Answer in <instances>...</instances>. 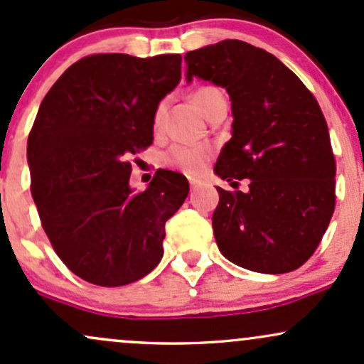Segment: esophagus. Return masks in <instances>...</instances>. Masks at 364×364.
I'll use <instances>...</instances> for the list:
<instances>
[{
  "label": "esophagus",
  "instance_id": "obj_1",
  "mask_svg": "<svg viewBox=\"0 0 364 364\" xmlns=\"http://www.w3.org/2000/svg\"><path fill=\"white\" fill-rule=\"evenodd\" d=\"M188 181H190V186H191V190H195L196 186H200V185H202V181H200L198 178H193V176H190V178H188Z\"/></svg>",
  "mask_w": 364,
  "mask_h": 364
}]
</instances>
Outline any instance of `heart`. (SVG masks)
Here are the masks:
<instances>
[{
  "mask_svg": "<svg viewBox=\"0 0 364 364\" xmlns=\"http://www.w3.org/2000/svg\"><path fill=\"white\" fill-rule=\"evenodd\" d=\"M193 99L196 106L200 107V111L205 116L210 114V111L214 109L215 106H219L220 102H225L223 90L212 85L196 89L193 92ZM166 106H168V102L161 101L156 106V109H154V128H159L162 124ZM210 157L212 147L208 144H178L173 145V147L168 150V154L164 156V162L169 168L179 169L186 174H198L202 173L203 168H205Z\"/></svg>",
  "mask_w": 364,
  "mask_h": 364,
  "instance_id": "b5f03b06",
  "label": "heart"
}]
</instances>
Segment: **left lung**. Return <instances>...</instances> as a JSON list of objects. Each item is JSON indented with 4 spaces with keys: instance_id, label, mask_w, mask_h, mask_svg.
<instances>
[{
    "instance_id": "8db88e82",
    "label": "left lung",
    "mask_w": 364,
    "mask_h": 364,
    "mask_svg": "<svg viewBox=\"0 0 364 364\" xmlns=\"http://www.w3.org/2000/svg\"><path fill=\"white\" fill-rule=\"evenodd\" d=\"M186 78L224 87L232 136L215 174L248 191H219L212 228L220 253L243 269L286 274L318 248L336 208V157L315 95L265 49L225 39L185 54Z\"/></svg>"
}]
</instances>
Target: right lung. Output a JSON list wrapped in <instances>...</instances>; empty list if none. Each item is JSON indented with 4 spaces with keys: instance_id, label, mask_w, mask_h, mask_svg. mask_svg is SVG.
Listing matches in <instances>:
<instances>
[{
    "instance_id": "obj_1",
    "label": "right lung",
    "mask_w": 364,
    "mask_h": 364,
    "mask_svg": "<svg viewBox=\"0 0 364 364\" xmlns=\"http://www.w3.org/2000/svg\"><path fill=\"white\" fill-rule=\"evenodd\" d=\"M179 80V54H90L41 102L27 141L32 198L54 252L83 281L124 286L161 262L166 220L190 186L157 169L133 193L129 157L152 145L154 109Z\"/></svg>"
}]
</instances>
